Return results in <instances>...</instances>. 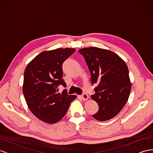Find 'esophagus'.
Segmentation results:
<instances>
[{
    "label": "esophagus",
    "instance_id": "1",
    "mask_svg": "<svg viewBox=\"0 0 153 153\" xmlns=\"http://www.w3.org/2000/svg\"><path fill=\"white\" fill-rule=\"evenodd\" d=\"M80 98H82V100H88L89 97H88V95L87 94L84 93L83 94H82V95L80 96Z\"/></svg>",
    "mask_w": 153,
    "mask_h": 153
}]
</instances>
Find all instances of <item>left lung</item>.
Wrapping results in <instances>:
<instances>
[{
  "mask_svg": "<svg viewBox=\"0 0 153 153\" xmlns=\"http://www.w3.org/2000/svg\"><path fill=\"white\" fill-rule=\"evenodd\" d=\"M91 73L95 94L91 95L99 107L93 115L98 121H106L120 113L129 98L131 82L127 65L116 53L96 47L80 49Z\"/></svg>",
  "mask_w": 153,
  "mask_h": 153,
  "instance_id": "8db88e82",
  "label": "left lung"
}]
</instances>
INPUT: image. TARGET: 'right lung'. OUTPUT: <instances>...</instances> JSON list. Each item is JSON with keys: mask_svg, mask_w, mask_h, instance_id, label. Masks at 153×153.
<instances>
[{"mask_svg": "<svg viewBox=\"0 0 153 153\" xmlns=\"http://www.w3.org/2000/svg\"><path fill=\"white\" fill-rule=\"evenodd\" d=\"M75 51L74 48L44 51L27 64L24 75L23 94L35 116L48 123L62 118L69 104L76 98L68 95L66 89L59 93L58 87H66L62 78V64Z\"/></svg>", "mask_w": 153, "mask_h": 153, "instance_id": "1", "label": "right lung"}]
</instances>
